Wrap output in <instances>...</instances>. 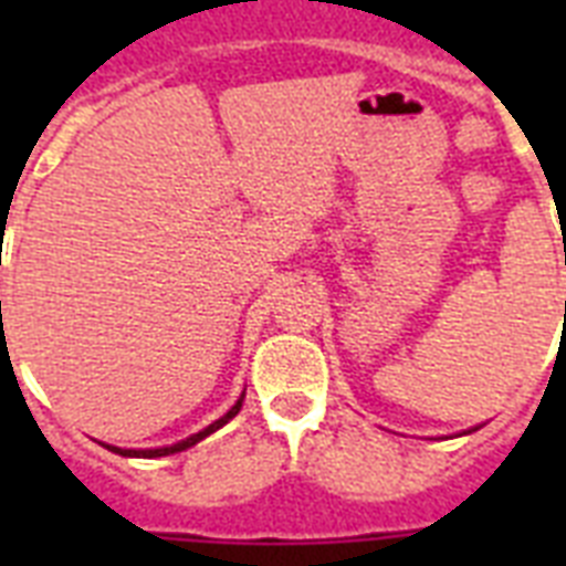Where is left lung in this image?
I'll list each match as a JSON object with an SVG mask.
<instances>
[{
	"label": "left lung",
	"mask_w": 566,
	"mask_h": 566,
	"mask_svg": "<svg viewBox=\"0 0 566 566\" xmlns=\"http://www.w3.org/2000/svg\"><path fill=\"white\" fill-rule=\"evenodd\" d=\"M470 431H475V429H470ZM470 431H467V434H470Z\"/></svg>",
	"instance_id": "1"
}]
</instances>
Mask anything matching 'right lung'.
<instances>
[{
    "label": "right lung",
    "mask_w": 566,
    "mask_h": 566,
    "mask_svg": "<svg viewBox=\"0 0 566 566\" xmlns=\"http://www.w3.org/2000/svg\"><path fill=\"white\" fill-rule=\"evenodd\" d=\"M243 396H247V390L240 394L238 402L231 405L229 411L222 413L220 420H213L211 426H205L202 431H196V434H190V438L179 440V443H172V447H158V449H119V447H111V443H102V447H108L111 452H117V455H123V458H164V455H176V452H185V449L196 447L199 440H205V438H208V434H213V431H217V429H222V426H226V422H229L231 417H238L240 405H243Z\"/></svg>",
    "instance_id": "obj_1"
}]
</instances>
